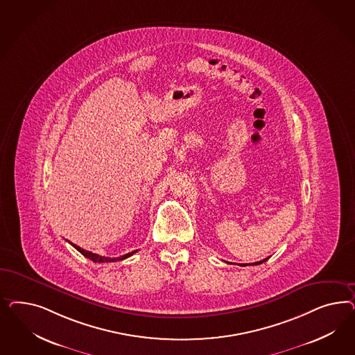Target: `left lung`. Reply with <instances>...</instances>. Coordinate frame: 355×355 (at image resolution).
Segmentation results:
<instances>
[{
  "label": "left lung",
  "instance_id": "left-lung-1",
  "mask_svg": "<svg viewBox=\"0 0 355 355\" xmlns=\"http://www.w3.org/2000/svg\"><path fill=\"white\" fill-rule=\"evenodd\" d=\"M268 258L263 259V260H260V261H257V263H252V264H239V266H242V267H246V266H259V264H261V263H264V261H267Z\"/></svg>",
  "mask_w": 355,
  "mask_h": 355
}]
</instances>
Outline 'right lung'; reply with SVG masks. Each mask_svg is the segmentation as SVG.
Returning a JSON list of instances; mask_svg holds the SVG:
<instances>
[{"mask_svg": "<svg viewBox=\"0 0 355 355\" xmlns=\"http://www.w3.org/2000/svg\"><path fill=\"white\" fill-rule=\"evenodd\" d=\"M70 245H71L73 248H76V250H78L83 257H86V258L89 259V260H92V261H95V263H112V261H119V260H123V259L129 258V257H131L132 254H135V252L138 251V250L131 251L129 254L122 255V257H119V258H107V257H101V255H97V254H94V252L86 251V250H83V248L76 246V245L71 243V242H70Z\"/></svg>", "mask_w": 355, "mask_h": 355, "instance_id": "1", "label": "right lung"}]
</instances>
